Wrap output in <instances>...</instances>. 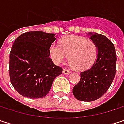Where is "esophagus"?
Returning <instances> with one entry per match:
<instances>
[{
    "label": "esophagus",
    "instance_id": "obj_1",
    "mask_svg": "<svg viewBox=\"0 0 124 124\" xmlns=\"http://www.w3.org/2000/svg\"><path fill=\"white\" fill-rule=\"evenodd\" d=\"M71 72V71L68 70H66V69H64L63 70V73L64 74H69Z\"/></svg>",
    "mask_w": 124,
    "mask_h": 124
}]
</instances>
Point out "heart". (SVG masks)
Listing matches in <instances>:
<instances>
[{
    "label": "heart",
    "mask_w": 124,
    "mask_h": 124,
    "mask_svg": "<svg viewBox=\"0 0 124 124\" xmlns=\"http://www.w3.org/2000/svg\"><path fill=\"white\" fill-rule=\"evenodd\" d=\"M49 51L54 64H62L68 57L70 64L78 71L89 69L98 57V47L94 41L75 35L64 37L60 45L52 43Z\"/></svg>",
    "instance_id": "obj_1"
}]
</instances>
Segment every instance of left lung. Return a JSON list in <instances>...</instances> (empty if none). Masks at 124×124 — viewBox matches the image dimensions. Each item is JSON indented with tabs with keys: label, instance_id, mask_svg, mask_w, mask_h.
Instances as JSON below:
<instances>
[{
	"label": "left lung",
	"instance_id": "1",
	"mask_svg": "<svg viewBox=\"0 0 124 124\" xmlns=\"http://www.w3.org/2000/svg\"><path fill=\"white\" fill-rule=\"evenodd\" d=\"M89 35L98 47V57L89 69L80 73V81L72 90L75 98L83 101H95L104 95L116 74V54L114 44L103 35L92 32Z\"/></svg>",
	"mask_w": 124,
	"mask_h": 124
}]
</instances>
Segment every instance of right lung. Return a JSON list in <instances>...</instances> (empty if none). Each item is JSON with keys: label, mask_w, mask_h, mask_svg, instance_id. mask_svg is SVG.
Returning a JSON list of instances; mask_svg holds the SVG:
<instances>
[{"label": "right lung", "mask_w": 124, "mask_h": 124, "mask_svg": "<svg viewBox=\"0 0 124 124\" xmlns=\"http://www.w3.org/2000/svg\"><path fill=\"white\" fill-rule=\"evenodd\" d=\"M54 34L32 31L20 35L10 53V82L17 92L30 99L42 98L51 89L54 79L62 74L50 57V47Z\"/></svg>", "instance_id": "obj_1"}]
</instances>
